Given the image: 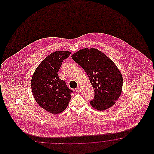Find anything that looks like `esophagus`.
<instances>
[{
    "mask_svg": "<svg viewBox=\"0 0 154 154\" xmlns=\"http://www.w3.org/2000/svg\"><path fill=\"white\" fill-rule=\"evenodd\" d=\"M81 90H82L81 88H76L75 89L76 92H80L81 91Z\"/></svg>",
    "mask_w": 154,
    "mask_h": 154,
    "instance_id": "esophagus-1",
    "label": "esophagus"
}]
</instances>
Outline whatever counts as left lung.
Returning a JSON list of instances; mask_svg holds the SVG:
<instances>
[{"instance_id":"obj_1","label":"left lung","mask_w":154,"mask_h":154,"mask_svg":"<svg viewBox=\"0 0 154 154\" xmlns=\"http://www.w3.org/2000/svg\"><path fill=\"white\" fill-rule=\"evenodd\" d=\"M88 74L95 96L90 101L93 108L104 111L112 107L121 94L123 78L115 63L95 48H84L72 56Z\"/></svg>"}]
</instances>
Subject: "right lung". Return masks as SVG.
<instances>
[{"instance_id": "add662e5", "label": "right lung", "mask_w": 154, "mask_h": 154, "mask_svg": "<svg viewBox=\"0 0 154 154\" xmlns=\"http://www.w3.org/2000/svg\"><path fill=\"white\" fill-rule=\"evenodd\" d=\"M71 52L56 51L47 57L36 69L31 80L33 95L40 107L52 114L66 109L73 91L59 78L58 72Z\"/></svg>"}]
</instances>
